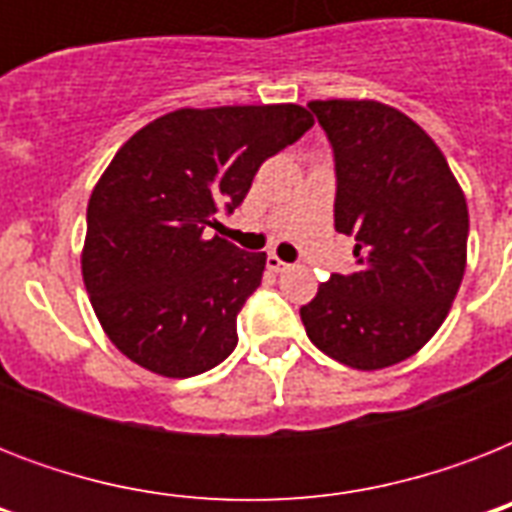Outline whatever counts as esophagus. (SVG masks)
I'll return each mask as SVG.
<instances>
[{
    "mask_svg": "<svg viewBox=\"0 0 512 512\" xmlns=\"http://www.w3.org/2000/svg\"><path fill=\"white\" fill-rule=\"evenodd\" d=\"M265 263H268V268H271V271H276V273H281V271H287L289 268V263H284V260H281L279 255H268V260H265Z\"/></svg>",
    "mask_w": 512,
    "mask_h": 512,
    "instance_id": "34e87169",
    "label": "esophagus"
}]
</instances>
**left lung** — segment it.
<instances>
[{"mask_svg":"<svg viewBox=\"0 0 512 512\" xmlns=\"http://www.w3.org/2000/svg\"><path fill=\"white\" fill-rule=\"evenodd\" d=\"M335 154V228L356 268L332 273L300 308L329 358L385 369L436 335L468 260V204L420 124L377 100L308 103Z\"/></svg>","mask_w":512,"mask_h":512,"instance_id":"obj_1","label":"left lung"}]
</instances>
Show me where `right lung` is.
<instances>
[{"label": "right lung", "mask_w": 512, "mask_h": 512, "mask_svg": "<svg viewBox=\"0 0 512 512\" xmlns=\"http://www.w3.org/2000/svg\"><path fill=\"white\" fill-rule=\"evenodd\" d=\"M311 127L295 103L180 108L116 151L87 204L82 276L100 327L130 361L193 377L231 356L265 252L209 239L207 228Z\"/></svg>", "instance_id": "1"}]
</instances>
